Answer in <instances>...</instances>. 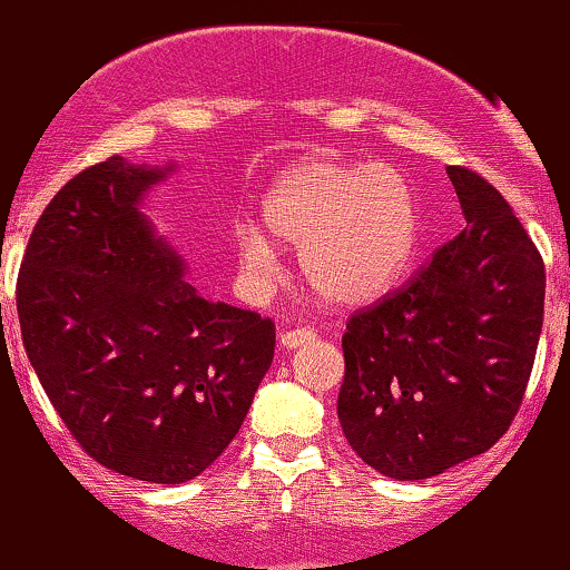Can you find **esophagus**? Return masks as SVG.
Masks as SVG:
<instances>
[{"label":"esophagus","instance_id":"esophagus-1","mask_svg":"<svg viewBox=\"0 0 570 570\" xmlns=\"http://www.w3.org/2000/svg\"><path fill=\"white\" fill-rule=\"evenodd\" d=\"M313 340H316V332L313 330H289L281 335V345H284L286 351H292V348H299V345L313 343Z\"/></svg>","mask_w":570,"mask_h":570}]
</instances>
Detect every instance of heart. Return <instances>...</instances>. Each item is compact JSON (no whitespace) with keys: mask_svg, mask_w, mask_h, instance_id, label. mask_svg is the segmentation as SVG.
Here are the masks:
<instances>
[{"mask_svg":"<svg viewBox=\"0 0 570 570\" xmlns=\"http://www.w3.org/2000/svg\"><path fill=\"white\" fill-rule=\"evenodd\" d=\"M265 225L299 248L305 281L330 305L381 299L415 257L421 222L404 176L383 166L313 160L286 171L265 198ZM235 252L254 284L278 273V246L252 222L235 227Z\"/></svg>","mask_w":570,"mask_h":570,"instance_id":"b5f03b06","label":"heart"}]
</instances>
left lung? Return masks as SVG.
Segmentation results:
<instances>
[{
    "mask_svg": "<svg viewBox=\"0 0 570 570\" xmlns=\"http://www.w3.org/2000/svg\"><path fill=\"white\" fill-rule=\"evenodd\" d=\"M466 227L407 289L351 316L337 417L364 463L429 480L501 440L544 322V263L482 176L448 166Z\"/></svg>",
    "mask_w": 570,
    "mask_h": 570,
    "instance_id": "8db88e82",
    "label": "left lung"
}]
</instances>
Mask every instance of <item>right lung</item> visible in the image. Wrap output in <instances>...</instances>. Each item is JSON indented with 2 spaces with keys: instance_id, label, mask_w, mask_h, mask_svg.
Instances as JSON below:
<instances>
[{
  "instance_id": "add662e5",
  "label": "right lung",
  "mask_w": 570,
  "mask_h": 570,
  "mask_svg": "<svg viewBox=\"0 0 570 570\" xmlns=\"http://www.w3.org/2000/svg\"><path fill=\"white\" fill-rule=\"evenodd\" d=\"M174 168L115 155L77 174L39 217L16 289L26 356L71 436L158 485L225 453L276 348L271 318L187 284L147 217V193Z\"/></svg>"
}]
</instances>
